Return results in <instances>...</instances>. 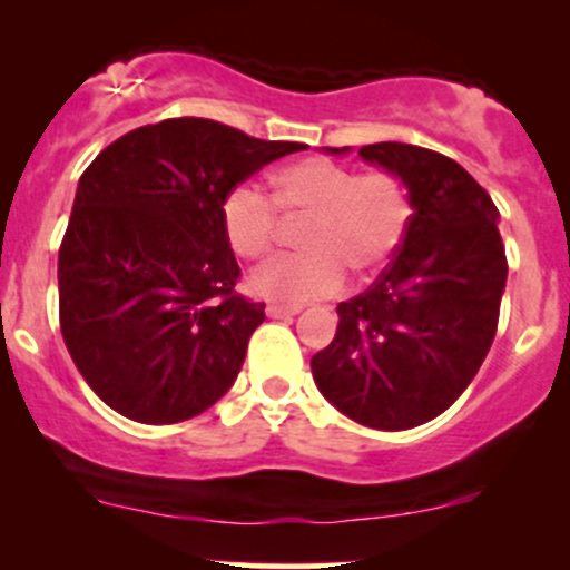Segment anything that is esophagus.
Segmentation results:
<instances>
[{"label": "esophagus", "mask_w": 570, "mask_h": 570, "mask_svg": "<svg viewBox=\"0 0 570 570\" xmlns=\"http://www.w3.org/2000/svg\"><path fill=\"white\" fill-rule=\"evenodd\" d=\"M299 311H303V305H281V303H271V305H267V316H271V318L297 316Z\"/></svg>", "instance_id": "esophagus-1"}]
</instances>
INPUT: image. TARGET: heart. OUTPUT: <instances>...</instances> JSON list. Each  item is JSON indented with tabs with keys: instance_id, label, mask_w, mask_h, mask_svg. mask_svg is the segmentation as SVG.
Wrapping results in <instances>:
<instances>
[{
	"instance_id": "1",
	"label": "heart",
	"mask_w": 570,
	"mask_h": 570,
	"mask_svg": "<svg viewBox=\"0 0 570 570\" xmlns=\"http://www.w3.org/2000/svg\"><path fill=\"white\" fill-rule=\"evenodd\" d=\"M307 217L299 233L305 254L281 257L252 276L254 292L278 299L330 297L343 286L345 267L372 276L402 246L412 203L391 171L356 174L326 158H303L273 174L271 200L238 185L222 198L219 225L227 246L244 259H263L276 244V214Z\"/></svg>"
}]
</instances>
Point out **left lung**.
I'll return each mask as SVG.
<instances>
[{
	"instance_id": "obj_1",
	"label": "left lung",
	"mask_w": 570,
	"mask_h": 570,
	"mask_svg": "<svg viewBox=\"0 0 570 570\" xmlns=\"http://www.w3.org/2000/svg\"><path fill=\"white\" fill-rule=\"evenodd\" d=\"M358 155L402 179L412 222L375 284L337 305L335 340L311 370L351 421L404 431L442 415L485 362L507 252L499 208L455 160L399 141L367 144Z\"/></svg>"
}]
</instances>
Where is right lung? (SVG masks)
Wrapping results in <instances>:
<instances>
[{
    "instance_id": "right-lung-1",
    "label": "right lung",
    "mask_w": 570,
    "mask_h": 570,
    "mask_svg": "<svg viewBox=\"0 0 570 570\" xmlns=\"http://www.w3.org/2000/svg\"><path fill=\"white\" fill-rule=\"evenodd\" d=\"M299 149L171 117L120 136L85 168L58 248V316L104 404L166 426L227 394L265 303L235 292L222 198Z\"/></svg>"
}]
</instances>
